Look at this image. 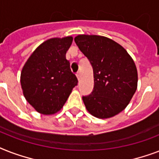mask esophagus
Returning <instances> with one entry per match:
<instances>
[{"label":"esophagus","instance_id":"obj_1","mask_svg":"<svg viewBox=\"0 0 159 159\" xmlns=\"http://www.w3.org/2000/svg\"><path fill=\"white\" fill-rule=\"evenodd\" d=\"M77 79L80 80V78H81V73H80V72H77Z\"/></svg>","mask_w":159,"mask_h":159}]
</instances>
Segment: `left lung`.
<instances>
[{"label": "left lung", "instance_id": "1", "mask_svg": "<svg viewBox=\"0 0 159 159\" xmlns=\"http://www.w3.org/2000/svg\"><path fill=\"white\" fill-rule=\"evenodd\" d=\"M93 68L94 88L82 97L91 115L111 118L125 109L135 93L138 72L130 55L116 41L104 36L79 34L75 37Z\"/></svg>", "mask_w": 159, "mask_h": 159}]
</instances>
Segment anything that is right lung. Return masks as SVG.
<instances>
[{
	"label": "right lung",
	"instance_id": "1",
	"mask_svg": "<svg viewBox=\"0 0 159 159\" xmlns=\"http://www.w3.org/2000/svg\"><path fill=\"white\" fill-rule=\"evenodd\" d=\"M72 39L67 36L44 41L24 65L20 74L24 97L39 113H57L77 85V77L66 59Z\"/></svg>",
	"mask_w": 159,
	"mask_h": 159
}]
</instances>
